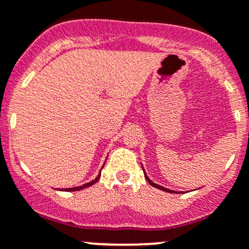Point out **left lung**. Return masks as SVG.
<instances>
[{"instance_id":"obj_1","label":"left lung","mask_w":249,"mask_h":249,"mask_svg":"<svg viewBox=\"0 0 249 249\" xmlns=\"http://www.w3.org/2000/svg\"><path fill=\"white\" fill-rule=\"evenodd\" d=\"M143 171H144V170H143ZM144 177H145V179L148 180V183H149L150 185H153V187H154V188H158V189H161V190H164V192H167V193H173L172 190H170V189H166V188L161 187V185H158V184H155V183H153L152 180H150L149 178L147 177V175H145V173H144Z\"/></svg>"}]
</instances>
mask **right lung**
<instances>
[{"label":"right lung","mask_w":249,"mask_h":249,"mask_svg":"<svg viewBox=\"0 0 249 249\" xmlns=\"http://www.w3.org/2000/svg\"><path fill=\"white\" fill-rule=\"evenodd\" d=\"M100 177H101V173H100L99 176H97L96 178H95L94 180H91V182H89V183H87V184H84V185H80V187H76V188H69V189H65L66 190V192H76V190H80V189H84V188H87V187H90V185H92V184H95V183L97 182V180L100 179Z\"/></svg>","instance_id":"obj_1"}]
</instances>
